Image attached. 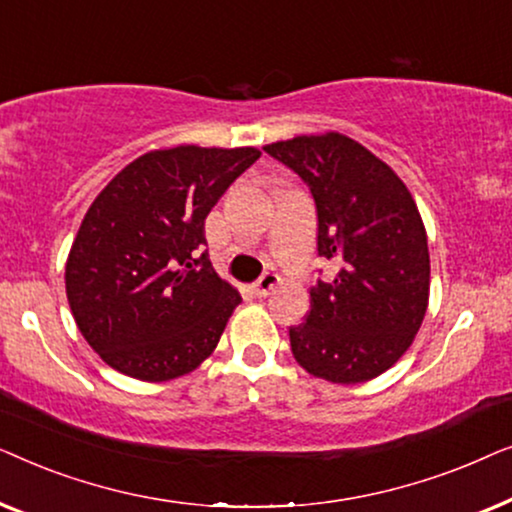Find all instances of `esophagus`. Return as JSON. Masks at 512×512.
<instances>
[{
    "label": "esophagus",
    "instance_id": "esophagus-1",
    "mask_svg": "<svg viewBox=\"0 0 512 512\" xmlns=\"http://www.w3.org/2000/svg\"><path fill=\"white\" fill-rule=\"evenodd\" d=\"M279 282H282V279H279L277 272H265V275L254 284V293H256L258 298L270 296V291L275 289V286H277Z\"/></svg>",
    "mask_w": 512,
    "mask_h": 512
}]
</instances>
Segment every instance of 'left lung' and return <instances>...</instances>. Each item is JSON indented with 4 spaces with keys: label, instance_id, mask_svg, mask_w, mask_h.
<instances>
[{
    "label": "left lung",
    "instance_id": "obj_1",
    "mask_svg": "<svg viewBox=\"0 0 512 512\" xmlns=\"http://www.w3.org/2000/svg\"><path fill=\"white\" fill-rule=\"evenodd\" d=\"M310 186L319 256L333 279L310 289L305 324L289 328L300 368L359 384L408 352L429 307L431 261L415 198L391 167L340 132L265 144Z\"/></svg>",
    "mask_w": 512,
    "mask_h": 512
}]
</instances>
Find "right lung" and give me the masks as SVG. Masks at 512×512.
Masks as SVG:
<instances>
[{"label": "right lung", "mask_w": 512, "mask_h": 512, "mask_svg": "<svg viewBox=\"0 0 512 512\" xmlns=\"http://www.w3.org/2000/svg\"><path fill=\"white\" fill-rule=\"evenodd\" d=\"M258 158L254 146L156 149L93 200L69 249L65 286L76 326L107 366L167 382L214 352L242 298L198 249L207 214Z\"/></svg>", "instance_id": "add662e5"}]
</instances>
